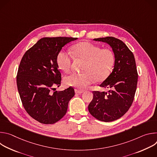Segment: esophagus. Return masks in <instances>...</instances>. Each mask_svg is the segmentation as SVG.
<instances>
[{"instance_id":"obj_1","label":"esophagus","mask_w":157,"mask_h":157,"mask_svg":"<svg viewBox=\"0 0 157 157\" xmlns=\"http://www.w3.org/2000/svg\"><path fill=\"white\" fill-rule=\"evenodd\" d=\"M75 93L77 94H81L83 93V91H81V90H78V89H75Z\"/></svg>"}]
</instances>
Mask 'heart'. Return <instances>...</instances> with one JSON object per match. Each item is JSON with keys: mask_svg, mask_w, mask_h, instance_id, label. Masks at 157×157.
I'll return each instance as SVG.
<instances>
[{"mask_svg": "<svg viewBox=\"0 0 157 157\" xmlns=\"http://www.w3.org/2000/svg\"><path fill=\"white\" fill-rule=\"evenodd\" d=\"M74 56L82 61V73H72L64 79L66 85L78 90H84L95 81H104L110 74L115 62L113 52L109 48H101L99 46L87 41L77 43L71 48ZM73 62L72 56L61 50L56 56L59 68L65 73L70 71Z\"/></svg>", "mask_w": 157, "mask_h": 157, "instance_id": "obj_1", "label": "heart"}]
</instances>
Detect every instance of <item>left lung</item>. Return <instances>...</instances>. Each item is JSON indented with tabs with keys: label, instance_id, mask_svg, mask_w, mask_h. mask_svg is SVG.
Here are the masks:
<instances>
[{
	"label": "left lung",
	"instance_id": "obj_1",
	"mask_svg": "<svg viewBox=\"0 0 157 157\" xmlns=\"http://www.w3.org/2000/svg\"><path fill=\"white\" fill-rule=\"evenodd\" d=\"M94 40L109 44L114 53L115 63L113 72L100 84L110 90L108 93L93 91L88 110L98 120L114 121L127 113L133 101L138 81L136 60L133 53L119 39L107 36Z\"/></svg>",
	"mask_w": 157,
	"mask_h": 157
}]
</instances>
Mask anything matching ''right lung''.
<instances>
[{
    "label": "right lung",
    "mask_w": 157,
    "mask_h": 157,
    "mask_svg": "<svg viewBox=\"0 0 157 157\" xmlns=\"http://www.w3.org/2000/svg\"><path fill=\"white\" fill-rule=\"evenodd\" d=\"M73 37H44L29 49L22 57L17 75L18 93L27 113L44 124H53L66 113L68 102L75 96L72 87L55 91L61 75L56 56Z\"/></svg>",
    "instance_id": "add662e5"
}]
</instances>
